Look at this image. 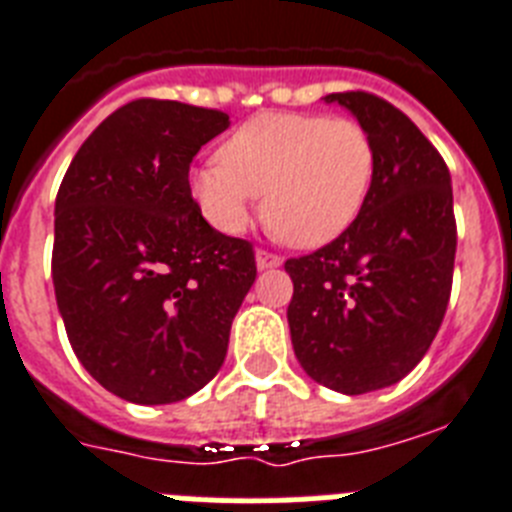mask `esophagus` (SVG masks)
Listing matches in <instances>:
<instances>
[{
    "instance_id": "esophagus-1",
    "label": "esophagus",
    "mask_w": 512,
    "mask_h": 512,
    "mask_svg": "<svg viewBox=\"0 0 512 512\" xmlns=\"http://www.w3.org/2000/svg\"><path fill=\"white\" fill-rule=\"evenodd\" d=\"M255 257H257V268H260V270L278 268V265L283 263L281 257H278V255H273V252H268V249H257V252H255Z\"/></svg>"
}]
</instances>
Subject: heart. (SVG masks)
<instances>
[{
  "label": "heart",
  "mask_w": 512,
  "mask_h": 512,
  "mask_svg": "<svg viewBox=\"0 0 512 512\" xmlns=\"http://www.w3.org/2000/svg\"><path fill=\"white\" fill-rule=\"evenodd\" d=\"M367 127L346 117L257 114L223 143L221 163L190 174V192L213 229H247L255 195L283 242L320 247L349 229L375 182Z\"/></svg>",
  "instance_id": "heart-1"
}]
</instances>
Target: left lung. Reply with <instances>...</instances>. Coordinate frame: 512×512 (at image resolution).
Listing matches in <instances>:
<instances>
[{
	"label": "left lung",
	"mask_w": 512,
	"mask_h": 512,
	"mask_svg": "<svg viewBox=\"0 0 512 512\" xmlns=\"http://www.w3.org/2000/svg\"><path fill=\"white\" fill-rule=\"evenodd\" d=\"M341 103L377 153L362 213L325 247L286 260L289 328L309 377L362 395L406 377L435 341L453 289L458 231L450 171L422 130L385 98L346 90Z\"/></svg>",
	"instance_id": "8db88e82"
}]
</instances>
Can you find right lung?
Wrapping results in <instances>:
<instances>
[{
    "mask_svg": "<svg viewBox=\"0 0 512 512\" xmlns=\"http://www.w3.org/2000/svg\"><path fill=\"white\" fill-rule=\"evenodd\" d=\"M229 114L137 98L103 119L64 174L51 278L72 351L109 393L158 406L208 385L257 276L247 239L216 231L190 163Z\"/></svg>",
    "mask_w": 512,
    "mask_h": 512,
    "instance_id": "add662e5",
    "label": "right lung"
}]
</instances>
